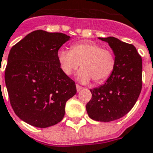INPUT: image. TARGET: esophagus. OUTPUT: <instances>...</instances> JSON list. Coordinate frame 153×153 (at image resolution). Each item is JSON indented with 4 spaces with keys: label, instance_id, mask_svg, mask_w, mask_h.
<instances>
[{
    "label": "esophagus",
    "instance_id": "34e87169",
    "mask_svg": "<svg viewBox=\"0 0 153 153\" xmlns=\"http://www.w3.org/2000/svg\"><path fill=\"white\" fill-rule=\"evenodd\" d=\"M82 89V87L80 85H76V90H77V92H80Z\"/></svg>",
    "mask_w": 153,
    "mask_h": 153
}]
</instances>
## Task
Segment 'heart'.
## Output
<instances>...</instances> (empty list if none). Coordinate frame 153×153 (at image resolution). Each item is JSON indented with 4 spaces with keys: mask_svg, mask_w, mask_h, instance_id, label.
<instances>
[{
    "mask_svg": "<svg viewBox=\"0 0 153 153\" xmlns=\"http://www.w3.org/2000/svg\"><path fill=\"white\" fill-rule=\"evenodd\" d=\"M57 56L62 71L67 76L81 64L82 68L76 78L81 83H88L91 79L94 83H102L110 77L116 64L114 54L96 42H76L71 50L60 49Z\"/></svg>",
    "mask_w": 153,
    "mask_h": 153,
    "instance_id": "1",
    "label": "heart"
}]
</instances>
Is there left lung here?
I'll list each match as a JSON object with an SVG mask.
<instances>
[{"instance_id":"left-lung-1","label":"left lung","mask_w":153,"mask_h":153,"mask_svg":"<svg viewBox=\"0 0 153 153\" xmlns=\"http://www.w3.org/2000/svg\"><path fill=\"white\" fill-rule=\"evenodd\" d=\"M109 44L115 56L114 72L105 83L90 89L92 98L86 105L89 118L111 122L129 112L142 89V59L136 48L114 37L98 38Z\"/></svg>"}]
</instances>
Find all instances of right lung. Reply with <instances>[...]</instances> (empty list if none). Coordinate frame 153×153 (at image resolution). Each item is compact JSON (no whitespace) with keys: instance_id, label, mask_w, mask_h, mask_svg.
I'll return each mask as SVG.
<instances>
[{"instance_id":"add662e5","label":"right lung","mask_w":153,"mask_h":153,"mask_svg":"<svg viewBox=\"0 0 153 153\" xmlns=\"http://www.w3.org/2000/svg\"><path fill=\"white\" fill-rule=\"evenodd\" d=\"M70 36L38 30L13 46L4 81L13 110L19 119L40 128L61 121L65 104L76 93L75 82L62 71L58 51Z\"/></svg>"}]
</instances>
